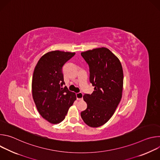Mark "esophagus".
I'll use <instances>...</instances> for the list:
<instances>
[{
    "mask_svg": "<svg viewBox=\"0 0 160 160\" xmlns=\"http://www.w3.org/2000/svg\"><path fill=\"white\" fill-rule=\"evenodd\" d=\"M76 97L77 100H82L83 99V94L82 92H78L76 94Z\"/></svg>",
    "mask_w": 160,
    "mask_h": 160,
    "instance_id": "esophagus-1",
    "label": "esophagus"
}]
</instances>
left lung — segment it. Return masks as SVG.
<instances>
[{"label":"left lung","instance_id":"1","mask_svg":"<svg viewBox=\"0 0 160 160\" xmlns=\"http://www.w3.org/2000/svg\"><path fill=\"white\" fill-rule=\"evenodd\" d=\"M81 55L89 66L90 82L94 87L92 94L83 96L87 108L81 112V117L88 126L99 127L111 118L121 101L122 66L106 48L83 52Z\"/></svg>","mask_w":160,"mask_h":160}]
</instances>
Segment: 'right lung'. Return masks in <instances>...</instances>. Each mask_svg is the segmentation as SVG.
<instances>
[{
    "label": "right lung",
    "instance_id": "right-lung-1",
    "mask_svg": "<svg viewBox=\"0 0 160 160\" xmlns=\"http://www.w3.org/2000/svg\"><path fill=\"white\" fill-rule=\"evenodd\" d=\"M75 52L54 51L45 54L38 61L32 78V96L40 115L52 124L61 122L76 95L65 86L62 66Z\"/></svg>",
    "mask_w": 160,
    "mask_h": 160
}]
</instances>
